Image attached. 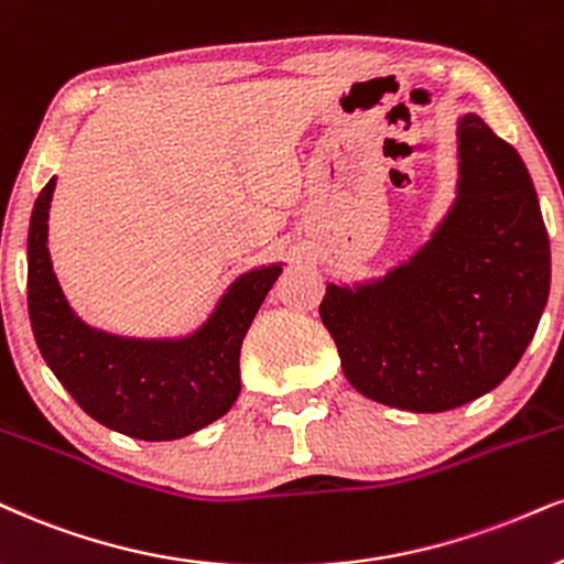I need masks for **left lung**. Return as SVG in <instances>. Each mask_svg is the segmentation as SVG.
I'll list each match as a JSON object with an SVG mask.
<instances>
[{"mask_svg": "<svg viewBox=\"0 0 564 564\" xmlns=\"http://www.w3.org/2000/svg\"><path fill=\"white\" fill-rule=\"evenodd\" d=\"M457 141V198L434 238L384 280L329 284L318 305L347 381L413 413L505 381L549 297V238L523 159L476 115L460 117Z\"/></svg>", "mask_w": 564, "mask_h": 564, "instance_id": "obj_1", "label": "left lung"}]
</instances>
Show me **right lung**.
<instances>
[{
  "label": "right lung",
  "instance_id": "1",
  "mask_svg": "<svg viewBox=\"0 0 564 564\" xmlns=\"http://www.w3.org/2000/svg\"><path fill=\"white\" fill-rule=\"evenodd\" d=\"M54 177L28 229V314L41 356L94 421L145 442H170L221 419L240 394V347L282 267L242 274L196 335L141 343L90 329L69 311L46 248Z\"/></svg>",
  "mask_w": 564,
  "mask_h": 564
}]
</instances>
